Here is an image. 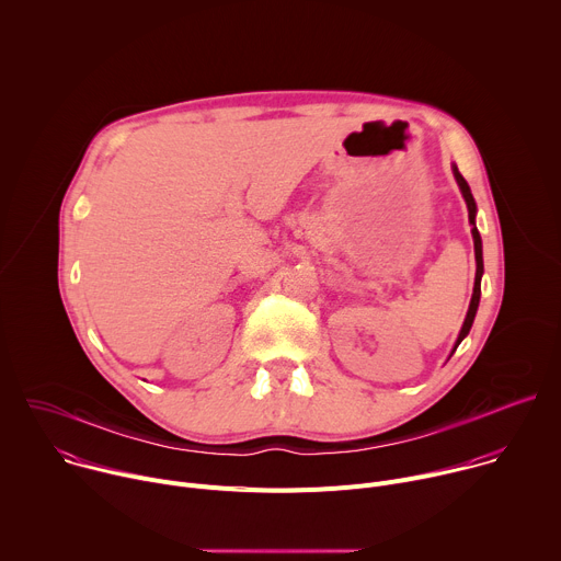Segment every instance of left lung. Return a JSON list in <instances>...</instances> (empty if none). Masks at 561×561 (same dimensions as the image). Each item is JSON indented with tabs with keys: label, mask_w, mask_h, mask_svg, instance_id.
<instances>
[{
	"label": "left lung",
	"mask_w": 561,
	"mask_h": 561,
	"mask_svg": "<svg viewBox=\"0 0 561 561\" xmlns=\"http://www.w3.org/2000/svg\"><path fill=\"white\" fill-rule=\"evenodd\" d=\"M455 173V180L461 188V195L466 199V206H468V219L472 224V242H474V260H477V275H474V288H472V299H470V306H468V312H466V319H463V327L459 331V337H457V346L459 342L468 335L470 327H472V319H474V312H477V306H479V295H482V273H484V260H482V237H479V230L474 226V213H477V206H474V199H472V193H470V186L466 184V180L459 175L457 167L453 169ZM455 346V348H457Z\"/></svg>",
	"instance_id": "1"
}]
</instances>
